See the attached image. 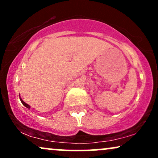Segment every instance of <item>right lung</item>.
Returning <instances> with one entry per match:
<instances>
[{
  "instance_id": "right-lung-1",
  "label": "right lung",
  "mask_w": 158,
  "mask_h": 158,
  "mask_svg": "<svg viewBox=\"0 0 158 158\" xmlns=\"http://www.w3.org/2000/svg\"><path fill=\"white\" fill-rule=\"evenodd\" d=\"M20 99H21V103H22V104L23 105V106H24L25 107H27V108H28V109H30V106H29V105H28V104H27V103H26V102H23V101L22 100V99H21V98H20Z\"/></svg>"
}]
</instances>
